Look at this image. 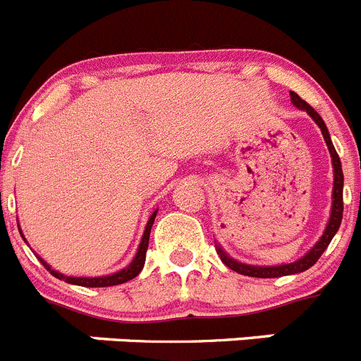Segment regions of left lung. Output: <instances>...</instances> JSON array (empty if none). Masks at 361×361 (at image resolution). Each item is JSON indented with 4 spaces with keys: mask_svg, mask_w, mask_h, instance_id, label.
Segmentation results:
<instances>
[{
    "mask_svg": "<svg viewBox=\"0 0 361 361\" xmlns=\"http://www.w3.org/2000/svg\"><path fill=\"white\" fill-rule=\"evenodd\" d=\"M291 103L295 104L296 108H300V110L307 111V116L318 124V128H320L322 135H324L325 145H327V149H329V153H331L334 183H333V204H331L329 222H327V226H325L324 233H322V237L318 238L317 244L312 245L311 250H309L304 257H300L298 260H295V262H291V264H279V266H251V264L238 262L237 258L229 257V255L222 250V245L215 244L216 253H219L220 260H222V262H224L229 269L237 271V273H240V275H245V276H255V279H279V276H288V275H296V273H304V271H307L309 267L317 264V260L322 257V253L327 250V245L331 244L333 237L336 235L338 229H340V224H342L343 171H342V162H340V157H338L336 149H334V146H333V141H331L329 130H327V126H325L324 119L318 116V111L314 110V108L309 106L304 99L300 97L298 94H295V92H291Z\"/></svg>",
    "mask_w": 361,
    "mask_h": 361,
    "instance_id": "1",
    "label": "left lung"
}]
</instances>
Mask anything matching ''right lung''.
I'll return each mask as SVG.
<instances>
[{
  "mask_svg": "<svg viewBox=\"0 0 361 361\" xmlns=\"http://www.w3.org/2000/svg\"><path fill=\"white\" fill-rule=\"evenodd\" d=\"M157 212H159V209H155V212L152 213V216L148 219V222H146V228H145V233H142L141 244H139V247H137V253H135V257H133L132 262H130L126 267H123L121 271L111 273V275H104V276H68V275H63V273H59V271L52 269V266L44 262L39 255H36V257L39 258V262L43 264V266L47 267V269H49L50 273L56 276V279L65 280L66 283H72V286H82V288H110V286H119V283H124V282H128V280L135 279V276L141 273L142 267H145L146 251H148V242H149V231H152V226H153V222H155ZM18 228H19V226H18ZM19 233H21V237H23V231H19ZM23 240L27 242V238L23 237Z\"/></svg>",
  "mask_w": 361,
  "mask_h": 361,
  "instance_id": "right-lung-1",
  "label": "right lung"
}]
</instances>
